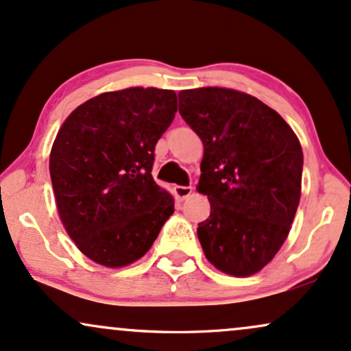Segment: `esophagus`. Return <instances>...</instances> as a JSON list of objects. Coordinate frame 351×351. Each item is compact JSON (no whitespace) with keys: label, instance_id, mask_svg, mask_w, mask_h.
<instances>
[{"label":"esophagus","instance_id":"obj_1","mask_svg":"<svg viewBox=\"0 0 351 351\" xmlns=\"http://www.w3.org/2000/svg\"><path fill=\"white\" fill-rule=\"evenodd\" d=\"M192 191H193L192 187H185V185H176V187H174V193H176V197L179 200L187 199V197L192 193Z\"/></svg>","mask_w":351,"mask_h":351}]
</instances>
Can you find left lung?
Masks as SVG:
<instances>
[{"label": "left lung", "mask_w": 351, "mask_h": 351, "mask_svg": "<svg viewBox=\"0 0 351 351\" xmlns=\"http://www.w3.org/2000/svg\"><path fill=\"white\" fill-rule=\"evenodd\" d=\"M179 113L204 143L197 191L208 197L210 217L197 234L205 256L226 274L258 273L286 241L298 212V136L273 108L230 88L182 90Z\"/></svg>", "instance_id": "obj_1"}]
</instances>
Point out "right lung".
Returning a JSON list of instances; mask_svg holds the SVG:
<instances>
[{
	"mask_svg": "<svg viewBox=\"0 0 351 351\" xmlns=\"http://www.w3.org/2000/svg\"><path fill=\"white\" fill-rule=\"evenodd\" d=\"M176 111L172 90L133 86L90 98L57 133L49 159L57 210L77 248L98 265L138 261L174 213L151 172Z\"/></svg>",
	"mask_w": 351,
	"mask_h": 351,
	"instance_id": "add662e5",
	"label": "right lung"
}]
</instances>
